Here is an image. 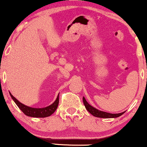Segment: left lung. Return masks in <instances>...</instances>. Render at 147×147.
I'll return each mask as SVG.
<instances>
[{
  "instance_id": "obj_1",
  "label": "left lung",
  "mask_w": 147,
  "mask_h": 147,
  "mask_svg": "<svg viewBox=\"0 0 147 147\" xmlns=\"http://www.w3.org/2000/svg\"><path fill=\"white\" fill-rule=\"evenodd\" d=\"M83 102L84 104V106H85L86 109V110L90 113V114H92V115L95 116V117H101V118H115V117H118L119 116H121L122 115H123L125 113L124 112L120 113H115V114H113V113H106V112H104V111H99L98 109H95L94 108L93 106H90V104H88L86 100L85 97H83Z\"/></svg>"
}]
</instances>
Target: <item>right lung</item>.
<instances>
[{
	"mask_svg": "<svg viewBox=\"0 0 147 147\" xmlns=\"http://www.w3.org/2000/svg\"><path fill=\"white\" fill-rule=\"evenodd\" d=\"M9 95L11 96V97L12 98L13 100L14 101V102L16 103V105L18 106V107L21 110L23 111V113L26 115L30 116V117H49V116L51 115L52 114H53L55 113V111L57 110V107H58L59 104V94L57 96V99L55 101V102L53 104H52L51 105L47 106L45 108H41V109H36V108H32L29 107V106L24 105L23 104H22L17 100L15 97L11 95L9 92Z\"/></svg>",
	"mask_w": 147,
	"mask_h": 147,
	"instance_id": "add662e5",
	"label": "right lung"
}]
</instances>
